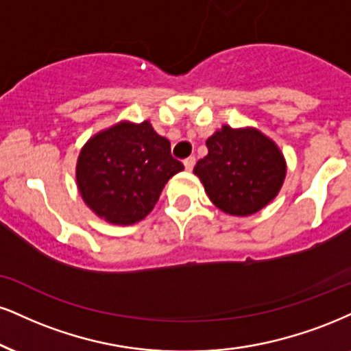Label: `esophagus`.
<instances>
[{
  "mask_svg": "<svg viewBox=\"0 0 351 351\" xmlns=\"http://www.w3.org/2000/svg\"><path fill=\"white\" fill-rule=\"evenodd\" d=\"M194 163H196V160H194V157H189V158H186L183 162V165H184V168H186L188 171H191L193 168H194Z\"/></svg>",
  "mask_w": 351,
  "mask_h": 351,
  "instance_id": "esophagus-1",
  "label": "esophagus"
}]
</instances>
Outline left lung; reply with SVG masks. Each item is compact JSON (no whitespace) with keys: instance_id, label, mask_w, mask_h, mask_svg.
Listing matches in <instances>:
<instances>
[{"instance_id":"8db88e82","label":"left lung","mask_w":351,"mask_h":351,"mask_svg":"<svg viewBox=\"0 0 351 351\" xmlns=\"http://www.w3.org/2000/svg\"><path fill=\"white\" fill-rule=\"evenodd\" d=\"M208 155L194 167L214 206L230 216L258 213L280 193L286 162L258 129L222 125L206 141Z\"/></svg>"}]
</instances>
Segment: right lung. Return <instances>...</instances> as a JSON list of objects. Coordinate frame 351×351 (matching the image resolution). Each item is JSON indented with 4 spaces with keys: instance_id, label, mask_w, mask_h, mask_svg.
<instances>
[{
    "instance_id": "1",
    "label": "right lung",
    "mask_w": 351,
    "mask_h": 351,
    "mask_svg": "<svg viewBox=\"0 0 351 351\" xmlns=\"http://www.w3.org/2000/svg\"><path fill=\"white\" fill-rule=\"evenodd\" d=\"M183 168L171 157L170 142L149 121H124L84 143L77 162V184L96 216L130 226L150 214L168 180Z\"/></svg>"
}]
</instances>
